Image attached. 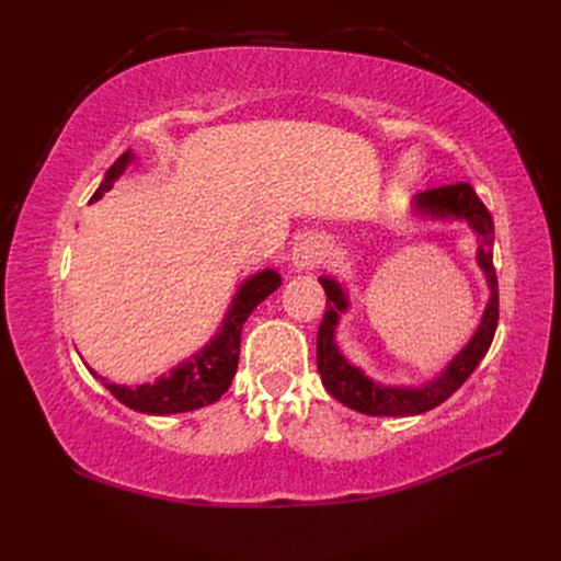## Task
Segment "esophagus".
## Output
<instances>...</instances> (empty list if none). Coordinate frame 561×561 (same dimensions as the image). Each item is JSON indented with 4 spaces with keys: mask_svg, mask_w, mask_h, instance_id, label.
<instances>
[{
    "mask_svg": "<svg viewBox=\"0 0 561 561\" xmlns=\"http://www.w3.org/2000/svg\"><path fill=\"white\" fill-rule=\"evenodd\" d=\"M322 254H325V248H322V241L318 236H301L293 248L290 260L297 268H311L322 262Z\"/></svg>",
    "mask_w": 561,
    "mask_h": 561,
    "instance_id": "1",
    "label": "esophagus"
}]
</instances>
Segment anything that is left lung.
Instances as JSON below:
<instances>
[{
  "label": "left lung",
  "instance_id": "8db88e82",
  "mask_svg": "<svg viewBox=\"0 0 561 561\" xmlns=\"http://www.w3.org/2000/svg\"><path fill=\"white\" fill-rule=\"evenodd\" d=\"M414 208L423 215L431 217H456L466 219V222L480 236L478 248V262L484 268V276L489 280V304L484 309L482 322L478 332L472 334L468 346L456 355V358L445 367L443 375L428 381L421 388H402V386H381L365 377L358 367H353L334 342V328L339 322V313L348 309V301L342 287L332 278H320L322 287L328 295V309L322 316L318 328V371L322 377V386L328 393L334 396L339 402L355 412H363L369 416H414L433 410L439 402H445L451 393L463 386V381L472 375L474 367L480 365L484 353L494 342V332L499 325V280L494 268V219L486 210L480 196L466 182L437 186L414 198Z\"/></svg>",
  "mask_w": 561,
  "mask_h": 561
}]
</instances>
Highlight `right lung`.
Returning a JSON list of instances; mask_svg holds the SVG:
<instances>
[{"label":"right lung","instance_id":"1","mask_svg":"<svg viewBox=\"0 0 561 561\" xmlns=\"http://www.w3.org/2000/svg\"><path fill=\"white\" fill-rule=\"evenodd\" d=\"M133 151H124L118 157L110 171L105 173V180L100 182L95 194L91 196V203L103 198L105 192L112 190L114 180L126 171V165L133 161ZM280 287V276L274 268L260 271L252 278H248L239 293H236L229 313L222 322V330L215 334L213 342L198 351L194 358L182 363L180 367L168 371L165 377H159L154 383H142V386H118L107 383L89 367L91 375L105 383L110 393L130 410L142 412V414H180V412H192L198 407H206L217 402L225 396V390L231 386V379L236 375V367H239V353H241V330L248 316L257 309L271 293Z\"/></svg>","mask_w":561,"mask_h":561}]
</instances>
